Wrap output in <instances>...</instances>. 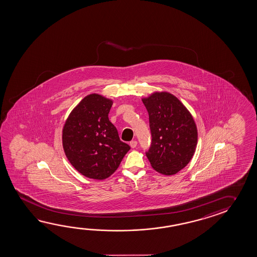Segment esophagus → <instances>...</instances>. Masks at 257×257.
<instances>
[{
  "label": "esophagus",
  "instance_id": "esophagus-1",
  "mask_svg": "<svg viewBox=\"0 0 257 257\" xmlns=\"http://www.w3.org/2000/svg\"><path fill=\"white\" fill-rule=\"evenodd\" d=\"M137 145H138V142L136 140H131V142H130V146L132 148H135L137 147Z\"/></svg>",
  "mask_w": 257,
  "mask_h": 257
}]
</instances>
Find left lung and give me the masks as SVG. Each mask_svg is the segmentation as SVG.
Segmentation results:
<instances>
[{"instance_id": "1", "label": "left lung", "mask_w": 257, "mask_h": 257, "mask_svg": "<svg viewBox=\"0 0 257 257\" xmlns=\"http://www.w3.org/2000/svg\"><path fill=\"white\" fill-rule=\"evenodd\" d=\"M142 101L152 136L147 157L158 173L175 174L187 166L195 152L198 132L194 119L169 92H155Z\"/></svg>"}]
</instances>
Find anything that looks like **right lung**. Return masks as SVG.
Here are the masks:
<instances>
[{"label":"right lung","instance_id":"add662e5","mask_svg":"<svg viewBox=\"0 0 257 257\" xmlns=\"http://www.w3.org/2000/svg\"><path fill=\"white\" fill-rule=\"evenodd\" d=\"M112 100L92 93L84 97L67 117L63 148L71 165L88 178L103 180L117 169L131 147L119 140L109 121Z\"/></svg>","mask_w":257,"mask_h":257}]
</instances>
